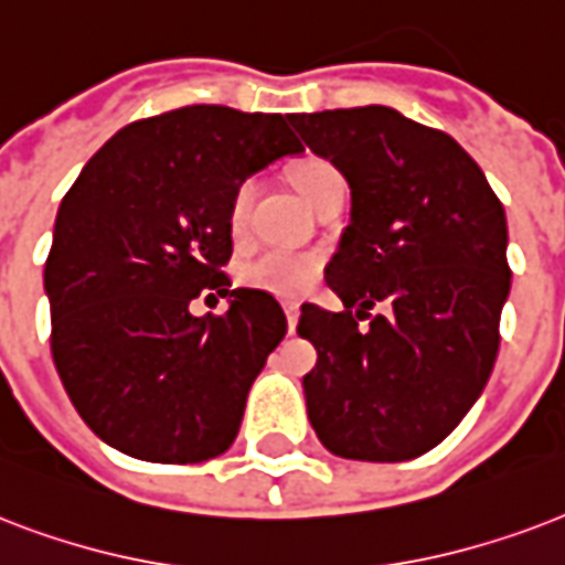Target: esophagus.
Instances as JSON below:
<instances>
[{
    "label": "esophagus",
    "instance_id": "esophagus-1",
    "mask_svg": "<svg viewBox=\"0 0 565 565\" xmlns=\"http://www.w3.org/2000/svg\"><path fill=\"white\" fill-rule=\"evenodd\" d=\"M286 318H288V330L295 332L297 318H300V303H295V300H288V303H286Z\"/></svg>",
    "mask_w": 565,
    "mask_h": 565
}]
</instances>
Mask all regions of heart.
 <instances>
[{
    "label": "heart",
    "instance_id": "obj_1",
    "mask_svg": "<svg viewBox=\"0 0 565 565\" xmlns=\"http://www.w3.org/2000/svg\"><path fill=\"white\" fill-rule=\"evenodd\" d=\"M291 182H295L297 194L303 196L306 203L312 205L327 188L339 185L342 177L332 168L330 161L323 159H303L291 168ZM253 196H256V182L244 179L242 185L235 188L233 203H230V223L235 233H242L247 214H250ZM321 270V259L315 253H297L286 247H274V250L262 253L259 259H253L244 270V279L253 288L270 291L279 297H297L303 295L306 288L312 286Z\"/></svg>",
    "mask_w": 565,
    "mask_h": 565
}]
</instances>
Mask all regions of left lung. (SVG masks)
<instances>
[{
  "label": "left lung",
  "instance_id": "left-lung-1",
  "mask_svg": "<svg viewBox=\"0 0 565 565\" xmlns=\"http://www.w3.org/2000/svg\"><path fill=\"white\" fill-rule=\"evenodd\" d=\"M288 120L351 188V223L323 270L344 312L303 303L297 323L318 351L303 377L309 424L344 460L422 457L495 365L510 295L504 205L450 135L395 108ZM374 305L384 312L371 316Z\"/></svg>",
  "mask_w": 565,
  "mask_h": 565
}]
</instances>
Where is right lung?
<instances>
[{
  "label": "right lung",
  "mask_w": 565,
  "mask_h": 565,
  "mask_svg": "<svg viewBox=\"0 0 565 565\" xmlns=\"http://www.w3.org/2000/svg\"><path fill=\"white\" fill-rule=\"evenodd\" d=\"M286 120L226 105L138 120L61 200L43 268L52 360L82 422L120 454L185 466L235 441L288 321L268 291H230V203L244 179L303 152ZM200 290L231 309L191 316Z\"/></svg>",
  "instance_id": "obj_1"
}]
</instances>
